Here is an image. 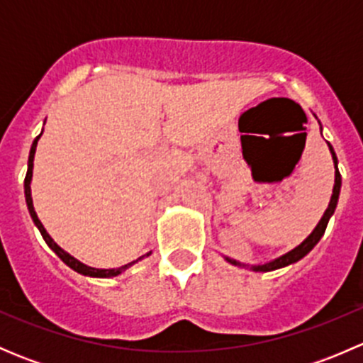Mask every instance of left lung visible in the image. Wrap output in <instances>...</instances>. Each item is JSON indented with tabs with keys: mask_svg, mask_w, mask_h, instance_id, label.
<instances>
[{
	"mask_svg": "<svg viewBox=\"0 0 363 363\" xmlns=\"http://www.w3.org/2000/svg\"><path fill=\"white\" fill-rule=\"evenodd\" d=\"M328 149H330L332 160H334V167H335L334 189H332L330 203H328V207H327V211H325L323 218L320 219V223H318V225H316V228H314L313 232H311V235L307 237V239L303 240L302 244H298V246H296L295 250L288 251L286 255L279 256V258L272 259V262L263 263V265H246V263H240V262H237V259L228 258V256H225L226 262H230V263H232V265H235V267H244V269H251V270H255V272H270V270L283 269V267H288V265H291V263H296V262H298V259H302L303 256L307 255V252L313 250V247L316 246L318 242H320V239H321V237H323L325 230H327L328 219L332 218V214H334L335 207H337V200H339V193H340V174H339V168H337V156H335L334 147H332V145H330V142H328Z\"/></svg>",
	"mask_w": 363,
	"mask_h": 363,
	"instance_id": "1",
	"label": "left lung"
}]
</instances>
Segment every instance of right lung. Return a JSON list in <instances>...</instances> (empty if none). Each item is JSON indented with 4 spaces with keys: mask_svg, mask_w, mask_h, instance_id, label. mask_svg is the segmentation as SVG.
<instances>
[{
    "mask_svg": "<svg viewBox=\"0 0 363 363\" xmlns=\"http://www.w3.org/2000/svg\"><path fill=\"white\" fill-rule=\"evenodd\" d=\"M42 133H43V131H42ZM42 133H40L38 137H36L35 140H33L31 151H29V160H28V174H26V179H24V195H26V203H28V211H29V214H31V218H33V223H35V225H36V228L40 230V233H42V237H43V240H45V242H47V246H49L50 250H52L54 252H56V255L60 256V258L63 259L65 263H67V265L69 267V269H73V270H75V272L82 274V276H89V277H116V276H119V274H123L124 270H126V269H130L131 265H135V263H137V262H140V259H144L145 256H149V255H151V251H149V252H145V255H144V256H140V258L133 259V262L126 263V265H123V267H117V269H94V267H89V265H86V263L79 262V259H77V258H73V256L69 255V252H67V251H65V250H61V247L57 246L56 242H54V239H52V237L49 235V233H47V230L43 228L42 221H40V219H38V216H36V212H35V207H33V199H31L33 160H35L36 144H38V138L42 137Z\"/></svg>",
    "mask_w": 363,
    "mask_h": 363,
    "instance_id": "add662e5",
    "label": "right lung"
}]
</instances>
